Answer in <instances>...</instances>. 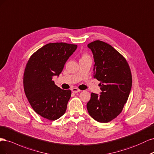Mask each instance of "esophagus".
<instances>
[{"label":"esophagus","mask_w":154,"mask_h":154,"mask_svg":"<svg viewBox=\"0 0 154 154\" xmlns=\"http://www.w3.org/2000/svg\"><path fill=\"white\" fill-rule=\"evenodd\" d=\"M72 92H73V93H78V92H79V91H80L81 90H79V89L77 88H72Z\"/></svg>","instance_id":"obj_1"}]
</instances>
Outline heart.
<instances>
[{"instance_id": "heart-1", "label": "heart", "mask_w": 154, "mask_h": 154, "mask_svg": "<svg viewBox=\"0 0 154 154\" xmlns=\"http://www.w3.org/2000/svg\"><path fill=\"white\" fill-rule=\"evenodd\" d=\"M84 56H87V55H84L83 57H84Z\"/></svg>"}]
</instances>
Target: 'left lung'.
I'll return each instance as SVG.
<instances>
[{"label": "left lung", "instance_id": "obj_1", "mask_svg": "<svg viewBox=\"0 0 154 154\" xmlns=\"http://www.w3.org/2000/svg\"><path fill=\"white\" fill-rule=\"evenodd\" d=\"M93 54L94 77L100 81V95L92 93L87 103L90 115L96 121L107 123L122 111L132 87L129 65L111 45L97 40L88 45Z\"/></svg>", "mask_w": 154, "mask_h": 154}]
</instances>
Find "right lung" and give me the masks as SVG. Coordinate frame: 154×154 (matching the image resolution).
Segmentation results:
<instances>
[{"label": "right lung", "mask_w": 154, "mask_h": 154, "mask_svg": "<svg viewBox=\"0 0 154 154\" xmlns=\"http://www.w3.org/2000/svg\"><path fill=\"white\" fill-rule=\"evenodd\" d=\"M77 48V45L66 43H48L34 52L26 64L25 93L33 110L47 120H56L66 112L71 90L57 87L52 77L59 75Z\"/></svg>", "instance_id": "add662e5"}]
</instances>
